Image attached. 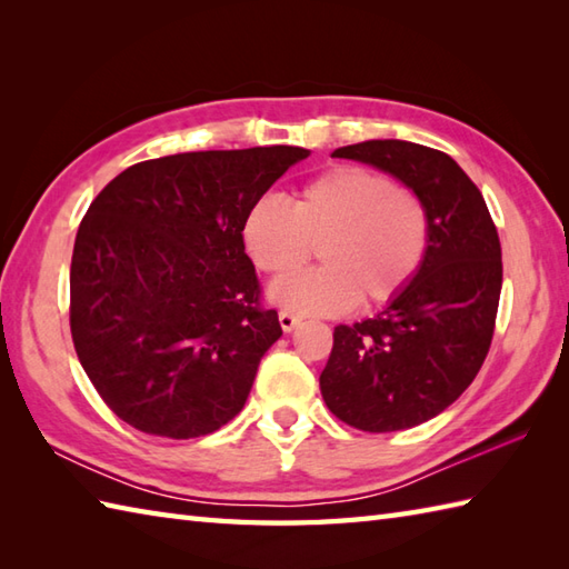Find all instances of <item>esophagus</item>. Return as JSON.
I'll list each match as a JSON object with an SVG mask.
<instances>
[{
	"label": "esophagus",
	"mask_w": 569,
	"mask_h": 569,
	"mask_svg": "<svg viewBox=\"0 0 569 569\" xmlns=\"http://www.w3.org/2000/svg\"><path fill=\"white\" fill-rule=\"evenodd\" d=\"M278 322H281L283 332H293V330L298 328V325H300V318H298V316H293V312L281 310V312H278Z\"/></svg>",
	"instance_id": "34e87169"
}]
</instances>
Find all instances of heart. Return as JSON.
Wrapping results in <instances>:
<instances>
[{
	"mask_svg": "<svg viewBox=\"0 0 569 569\" xmlns=\"http://www.w3.org/2000/svg\"><path fill=\"white\" fill-rule=\"evenodd\" d=\"M257 269L287 276L321 247L322 270L283 278L271 300L298 316H342L359 298L389 303L426 259L430 217L418 192L361 166H335L300 188L296 204L263 196L241 227Z\"/></svg>",
	"mask_w": 569,
	"mask_h": 569,
	"instance_id": "1",
	"label": "heart"
}]
</instances>
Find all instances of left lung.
<instances>
[{"mask_svg":"<svg viewBox=\"0 0 569 569\" xmlns=\"http://www.w3.org/2000/svg\"><path fill=\"white\" fill-rule=\"evenodd\" d=\"M426 202L430 241L413 281L379 316L337 325L320 373L325 403L347 426L393 432L452 406L489 355L501 296V244L485 198L450 156L401 139L337 149Z\"/></svg>","mask_w":569,"mask_h":569,"instance_id":"obj_1","label":"left lung"}]
</instances>
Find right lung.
Instances as JSON below:
<instances>
[{"instance_id": "1", "label": "right lung", "mask_w": 569, "mask_h": 569, "mask_svg": "<svg viewBox=\"0 0 569 569\" xmlns=\"http://www.w3.org/2000/svg\"><path fill=\"white\" fill-rule=\"evenodd\" d=\"M300 147L190 151L129 166L82 217L70 261V332L112 413L190 440L247 403L283 335L261 306L244 217Z\"/></svg>"}]
</instances>
